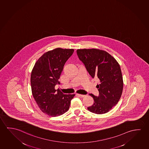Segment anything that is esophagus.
<instances>
[{
	"mask_svg": "<svg viewBox=\"0 0 149 149\" xmlns=\"http://www.w3.org/2000/svg\"><path fill=\"white\" fill-rule=\"evenodd\" d=\"M77 95L80 96L81 97H85V95H83V94H77Z\"/></svg>",
	"mask_w": 149,
	"mask_h": 149,
	"instance_id": "34e87169",
	"label": "esophagus"
}]
</instances>
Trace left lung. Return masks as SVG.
<instances>
[{
	"label": "left lung",
	"mask_w": 149,
	"mask_h": 149,
	"mask_svg": "<svg viewBox=\"0 0 149 149\" xmlns=\"http://www.w3.org/2000/svg\"><path fill=\"white\" fill-rule=\"evenodd\" d=\"M76 52L92 77L98 78L100 81L96 86L99 96L89 94L94 103L87 109L96 114L107 113L118 103L123 91V80L120 64L105 50L85 48L78 49Z\"/></svg>",
	"instance_id": "obj_1"
}]
</instances>
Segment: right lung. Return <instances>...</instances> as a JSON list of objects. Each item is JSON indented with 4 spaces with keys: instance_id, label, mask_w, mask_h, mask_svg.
Returning a JSON list of instances; mask_svg holds the SVG:
<instances>
[{
    "instance_id": "add662e5",
    "label": "right lung",
    "mask_w": 149,
    "mask_h": 149,
    "mask_svg": "<svg viewBox=\"0 0 149 149\" xmlns=\"http://www.w3.org/2000/svg\"><path fill=\"white\" fill-rule=\"evenodd\" d=\"M73 49L55 48L44 53L32 69L30 83L33 97L40 110L51 117H57L69 110L75 94H63L56 90L65 63Z\"/></svg>"
}]
</instances>
